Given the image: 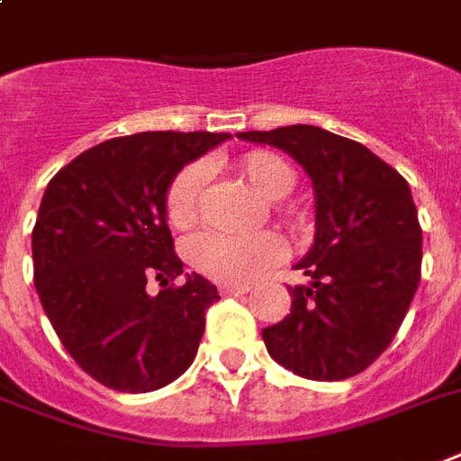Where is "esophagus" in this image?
Masks as SVG:
<instances>
[{"mask_svg":"<svg viewBox=\"0 0 461 461\" xmlns=\"http://www.w3.org/2000/svg\"><path fill=\"white\" fill-rule=\"evenodd\" d=\"M251 287L244 285V283H224V285H220V293L222 294H244L249 293Z\"/></svg>","mask_w":461,"mask_h":461,"instance_id":"esophagus-1","label":"esophagus"}]
</instances>
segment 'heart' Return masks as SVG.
<instances>
[{"label":"heart","mask_w":461,"mask_h":461,"mask_svg":"<svg viewBox=\"0 0 461 461\" xmlns=\"http://www.w3.org/2000/svg\"><path fill=\"white\" fill-rule=\"evenodd\" d=\"M239 171L266 200H283L294 188V171L273 152H249L239 159ZM205 185L203 164L181 168L171 181L164 200L167 220L174 230H191L200 220V195ZM285 220L293 227L304 224L300 210H287ZM185 258L203 276L220 283H249L283 258V244L273 231L251 237H230L220 231H203L188 239Z\"/></svg>","instance_id":"b5f03b06"}]
</instances>
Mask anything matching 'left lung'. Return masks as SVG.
<instances>
[{
	"mask_svg": "<svg viewBox=\"0 0 461 461\" xmlns=\"http://www.w3.org/2000/svg\"><path fill=\"white\" fill-rule=\"evenodd\" d=\"M237 137L287 152L314 185V244L294 266L312 283L287 287L290 314L263 329L270 357L316 382L353 377L389 348L420 280L409 184L365 145L314 125Z\"/></svg>",
	"mask_w": 461,
	"mask_h": 461,
	"instance_id": "left-lung-1",
	"label": "left lung"
}]
</instances>
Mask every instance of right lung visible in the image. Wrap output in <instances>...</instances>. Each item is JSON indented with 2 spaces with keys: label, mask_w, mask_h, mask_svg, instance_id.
Wrapping results in <instances>:
<instances>
[{
  "label": "right lung",
  "mask_w": 461,
  "mask_h": 461,
  "mask_svg": "<svg viewBox=\"0 0 461 461\" xmlns=\"http://www.w3.org/2000/svg\"><path fill=\"white\" fill-rule=\"evenodd\" d=\"M230 132H137L91 147L52 176L33 227V280L52 329L86 375L145 394L191 367L220 294L181 287L164 200L176 174ZM165 287L154 298L146 280Z\"/></svg>",
  "instance_id": "right-lung-1"
}]
</instances>
